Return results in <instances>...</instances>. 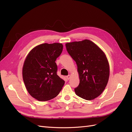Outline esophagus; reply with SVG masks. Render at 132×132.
Wrapping results in <instances>:
<instances>
[{
	"mask_svg": "<svg viewBox=\"0 0 132 132\" xmlns=\"http://www.w3.org/2000/svg\"><path fill=\"white\" fill-rule=\"evenodd\" d=\"M70 75H67V77H66V78H67V79H68V80H69V79H70Z\"/></svg>",
	"mask_w": 132,
	"mask_h": 132,
	"instance_id": "obj_1",
	"label": "esophagus"
}]
</instances>
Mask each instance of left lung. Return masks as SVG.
<instances>
[{"mask_svg":"<svg viewBox=\"0 0 132 132\" xmlns=\"http://www.w3.org/2000/svg\"><path fill=\"white\" fill-rule=\"evenodd\" d=\"M78 67L80 82L74 89L78 96L91 100L100 95L107 84L110 67L104 52L88 39L65 44Z\"/></svg>","mask_w":132,"mask_h":132,"instance_id":"obj_1","label":"left lung"}]
</instances>
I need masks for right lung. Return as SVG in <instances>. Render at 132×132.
Returning a JSON list of instances; mask_svg holds the SVG:
<instances>
[{
  "label": "right lung",
  "instance_id": "add662e5",
  "mask_svg": "<svg viewBox=\"0 0 132 132\" xmlns=\"http://www.w3.org/2000/svg\"><path fill=\"white\" fill-rule=\"evenodd\" d=\"M62 43H43L28 54L22 68V78L32 97L40 101L55 97L65 81L57 74V58L62 52Z\"/></svg>",
  "mask_w": 132,
  "mask_h": 132
}]
</instances>
